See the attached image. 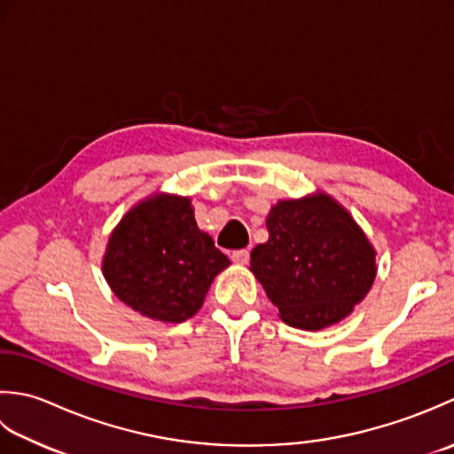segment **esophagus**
Listing matches in <instances>:
<instances>
[{
    "label": "esophagus",
    "instance_id": "34e87169",
    "mask_svg": "<svg viewBox=\"0 0 454 454\" xmlns=\"http://www.w3.org/2000/svg\"><path fill=\"white\" fill-rule=\"evenodd\" d=\"M231 258H233V262H237V264H247L248 258H251V253H248L247 248H240V251H235L233 254H231Z\"/></svg>",
    "mask_w": 454,
    "mask_h": 454
}]
</instances>
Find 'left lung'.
Returning a JSON list of instances; mask_svg holds the SVG:
<instances>
[{
  "instance_id": "8db88e82",
  "label": "left lung",
  "mask_w": 454,
  "mask_h": 454,
  "mask_svg": "<svg viewBox=\"0 0 454 454\" xmlns=\"http://www.w3.org/2000/svg\"><path fill=\"white\" fill-rule=\"evenodd\" d=\"M266 229L270 237L253 248L251 270L288 325H333L368 294L376 278L374 248L325 193L280 201Z\"/></svg>"
}]
</instances>
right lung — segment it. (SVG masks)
I'll return each instance as SVG.
<instances>
[{"mask_svg": "<svg viewBox=\"0 0 454 454\" xmlns=\"http://www.w3.org/2000/svg\"><path fill=\"white\" fill-rule=\"evenodd\" d=\"M229 258L198 229L188 198L138 203L111 233L104 274L111 290L143 316L182 323L196 313Z\"/></svg>", "mask_w": 454, "mask_h": 454, "instance_id": "add662e5", "label": "right lung"}]
</instances>
